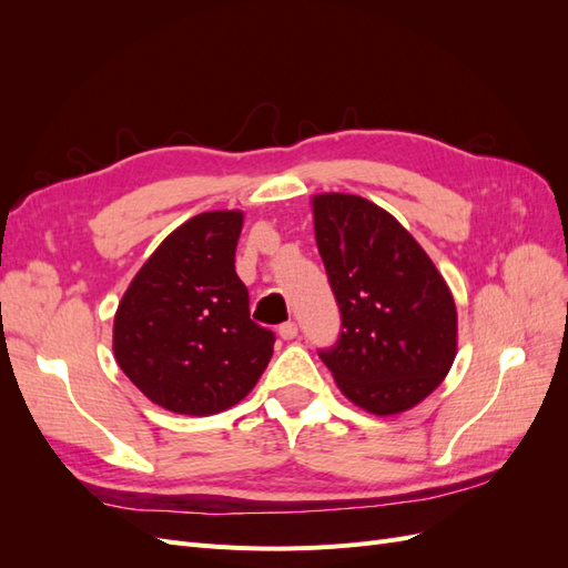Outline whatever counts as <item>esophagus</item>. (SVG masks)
<instances>
[{"label": "esophagus", "instance_id": "esophagus-1", "mask_svg": "<svg viewBox=\"0 0 568 568\" xmlns=\"http://www.w3.org/2000/svg\"><path fill=\"white\" fill-rule=\"evenodd\" d=\"M296 334H298L296 322H284V324H280V336H282L284 341L296 338Z\"/></svg>", "mask_w": 568, "mask_h": 568}]
</instances>
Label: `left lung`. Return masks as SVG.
I'll use <instances>...</instances> for the list:
<instances>
[{
  "instance_id": "left-lung-1",
  "label": "left lung",
  "mask_w": 568,
  "mask_h": 568,
  "mask_svg": "<svg viewBox=\"0 0 568 568\" xmlns=\"http://www.w3.org/2000/svg\"><path fill=\"white\" fill-rule=\"evenodd\" d=\"M315 239L341 313L338 341L322 363L351 403L398 415L450 372L457 311L448 284L412 234L379 205L353 194L313 199Z\"/></svg>"
}]
</instances>
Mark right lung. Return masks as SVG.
I'll use <instances>...</instances> for the list:
<instances>
[{
	"instance_id": "obj_1",
	"label": "right lung",
	"mask_w": 568,
	"mask_h": 568,
	"mask_svg": "<svg viewBox=\"0 0 568 568\" xmlns=\"http://www.w3.org/2000/svg\"><path fill=\"white\" fill-rule=\"evenodd\" d=\"M244 215L186 220L136 272L118 305L113 353L149 400L205 417L244 400L265 372L274 334L248 313L234 270Z\"/></svg>"
}]
</instances>
